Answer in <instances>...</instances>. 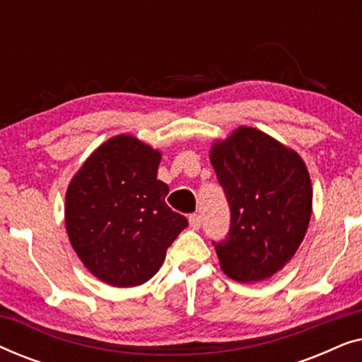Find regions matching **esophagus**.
I'll return each instance as SVG.
<instances>
[{"instance_id": "1", "label": "esophagus", "mask_w": 362, "mask_h": 362, "mask_svg": "<svg viewBox=\"0 0 362 362\" xmlns=\"http://www.w3.org/2000/svg\"><path fill=\"white\" fill-rule=\"evenodd\" d=\"M189 226L192 227V229L197 230L201 227V216L197 214V212H194V214L189 216Z\"/></svg>"}]
</instances>
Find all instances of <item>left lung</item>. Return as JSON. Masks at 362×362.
<instances>
[{"instance_id":"left-lung-1","label":"left lung","mask_w":362,"mask_h":362,"mask_svg":"<svg viewBox=\"0 0 362 362\" xmlns=\"http://www.w3.org/2000/svg\"><path fill=\"white\" fill-rule=\"evenodd\" d=\"M211 163L230 209L229 232L212 242L221 269L239 281L269 279L295 255L308 229V170L293 150L249 127L217 141Z\"/></svg>"}]
</instances>
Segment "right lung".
Segmentation results:
<instances>
[{"label": "right lung", "instance_id": "right-lung-1", "mask_svg": "<svg viewBox=\"0 0 362 362\" xmlns=\"http://www.w3.org/2000/svg\"><path fill=\"white\" fill-rule=\"evenodd\" d=\"M161 153L135 136L98 146L74 176L66 194V227L83 265L113 286L145 284L187 219L165 202L156 177Z\"/></svg>", "mask_w": 362, "mask_h": 362}]
</instances>
